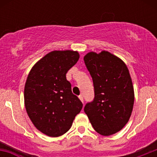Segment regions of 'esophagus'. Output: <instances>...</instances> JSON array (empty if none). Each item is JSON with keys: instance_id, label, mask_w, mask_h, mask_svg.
<instances>
[{"instance_id": "1", "label": "esophagus", "mask_w": 157, "mask_h": 157, "mask_svg": "<svg viewBox=\"0 0 157 157\" xmlns=\"http://www.w3.org/2000/svg\"><path fill=\"white\" fill-rule=\"evenodd\" d=\"M78 98H79L80 101H81L84 104V98H83V96L82 95H79V96H78Z\"/></svg>"}]
</instances>
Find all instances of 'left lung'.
Returning a JSON list of instances; mask_svg holds the SVG:
<instances>
[{
    "mask_svg": "<svg viewBox=\"0 0 157 157\" xmlns=\"http://www.w3.org/2000/svg\"><path fill=\"white\" fill-rule=\"evenodd\" d=\"M84 62L94 87V99L86 105L84 112L98 134H116L127 123L134 106L128 68L121 59L107 51L89 52Z\"/></svg>",
    "mask_w": 157,
    "mask_h": 157,
    "instance_id": "obj_1",
    "label": "left lung"
}]
</instances>
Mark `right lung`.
I'll return each instance as SVG.
<instances>
[{
    "instance_id": "add662e5",
    "label": "right lung",
    "mask_w": 157,
    "mask_h": 157,
    "mask_svg": "<svg viewBox=\"0 0 157 157\" xmlns=\"http://www.w3.org/2000/svg\"><path fill=\"white\" fill-rule=\"evenodd\" d=\"M79 59L77 51H52L32 67L24 87V103L36 128L49 137L68 131L82 103L72 94L67 72Z\"/></svg>"
}]
</instances>
